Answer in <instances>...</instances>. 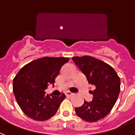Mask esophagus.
I'll return each mask as SVG.
<instances>
[{
    "label": "esophagus",
    "mask_w": 135,
    "mask_h": 135,
    "mask_svg": "<svg viewBox=\"0 0 135 135\" xmlns=\"http://www.w3.org/2000/svg\"><path fill=\"white\" fill-rule=\"evenodd\" d=\"M65 95L66 96H72V95H73V93H70V92H66L65 93Z\"/></svg>",
    "instance_id": "obj_1"
}]
</instances>
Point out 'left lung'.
<instances>
[{
  "label": "left lung",
  "instance_id": "8db88e82",
  "mask_svg": "<svg viewBox=\"0 0 135 135\" xmlns=\"http://www.w3.org/2000/svg\"><path fill=\"white\" fill-rule=\"evenodd\" d=\"M76 66L94 86L90 102L85 101L81 107H75L77 115L89 122L100 120L110 113L120 91V79L112 67L90 56L74 57Z\"/></svg>",
  "mask_w": 135,
  "mask_h": 135
}]
</instances>
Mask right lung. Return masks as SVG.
Returning a JSON list of instances; mask_svg holds the SVG:
<instances>
[{"mask_svg":"<svg viewBox=\"0 0 135 135\" xmlns=\"http://www.w3.org/2000/svg\"><path fill=\"white\" fill-rule=\"evenodd\" d=\"M68 57H49L30 62L23 67L13 79V90L21 109L28 117L37 121H45L57 112L65 98L45 95L44 90L52 84Z\"/></svg>","mask_w":135,"mask_h":135,"instance_id":"right-lung-1","label":"right lung"}]
</instances>
